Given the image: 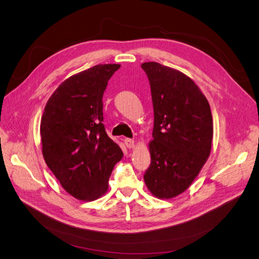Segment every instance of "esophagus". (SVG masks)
Instances as JSON below:
<instances>
[{
	"label": "esophagus",
	"mask_w": 259,
	"mask_h": 259,
	"mask_svg": "<svg viewBox=\"0 0 259 259\" xmlns=\"http://www.w3.org/2000/svg\"><path fill=\"white\" fill-rule=\"evenodd\" d=\"M124 144H125V146H126L128 149H131V148H134V146H135V142L133 139H130V138H126L124 140Z\"/></svg>",
	"instance_id": "esophagus-1"
}]
</instances>
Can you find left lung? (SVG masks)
Instances as JSON below:
<instances>
[{
  "label": "left lung",
  "instance_id": "1",
  "mask_svg": "<svg viewBox=\"0 0 259 259\" xmlns=\"http://www.w3.org/2000/svg\"><path fill=\"white\" fill-rule=\"evenodd\" d=\"M154 112L149 143L151 164L144 175L160 199L183 193L210 153L213 117L206 97L189 76L159 62H144Z\"/></svg>",
  "mask_w": 259,
  "mask_h": 259
}]
</instances>
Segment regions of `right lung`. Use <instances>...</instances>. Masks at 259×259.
Returning a JSON list of instances; mask_svg holds the SVG:
<instances>
[{"label": "right lung", "instance_id": "obj_1", "mask_svg": "<svg viewBox=\"0 0 259 259\" xmlns=\"http://www.w3.org/2000/svg\"><path fill=\"white\" fill-rule=\"evenodd\" d=\"M121 66L97 65L70 76L53 93L41 120L42 153L64 189L77 200L94 201L123 152L103 124V96Z\"/></svg>", "mask_w": 259, "mask_h": 259}]
</instances>
